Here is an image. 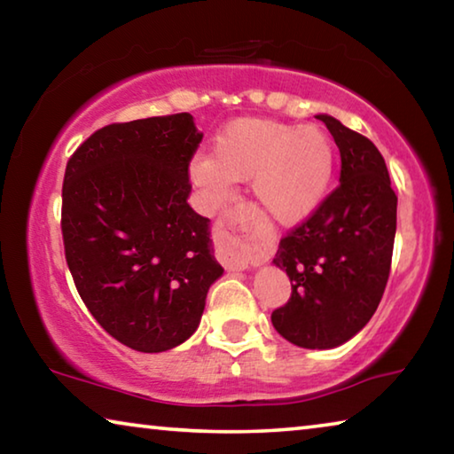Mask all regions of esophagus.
I'll list each match as a JSON object with an SVG mask.
<instances>
[{"label": "esophagus", "mask_w": 454, "mask_h": 454, "mask_svg": "<svg viewBox=\"0 0 454 454\" xmlns=\"http://www.w3.org/2000/svg\"><path fill=\"white\" fill-rule=\"evenodd\" d=\"M240 214L238 212H226L220 218L216 228V244H218V260L224 264L230 272H240L246 270L250 264V256L240 248V244L236 242V228Z\"/></svg>", "instance_id": "34e87169"}]
</instances>
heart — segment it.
Segmentation results:
<instances>
[{
  "label": "heart",
  "mask_w": 454,
  "mask_h": 454,
  "mask_svg": "<svg viewBox=\"0 0 454 454\" xmlns=\"http://www.w3.org/2000/svg\"><path fill=\"white\" fill-rule=\"evenodd\" d=\"M334 170V144L318 126L242 118L220 129L212 156H196L188 174L212 208L234 194V182L250 180L260 216L294 228L325 202Z\"/></svg>",
  "instance_id": "heart-1"
}]
</instances>
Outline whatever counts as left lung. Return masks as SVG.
<instances>
[{
	"label": "left lung",
	"mask_w": 454,
	"mask_h": 454,
	"mask_svg": "<svg viewBox=\"0 0 454 454\" xmlns=\"http://www.w3.org/2000/svg\"><path fill=\"white\" fill-rule=\"evenodd\" d=\"M317 118L340 150V186L280 240L272 264L288 274L292 294L272 325L296 347L328 350L356 336L379 309L398 200L376 145L328 114Z\"/></svg>",
	"instance_id": "left-lung-1"
}]
</instances>
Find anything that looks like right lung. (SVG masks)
<instances>
[{
	"instance_id": "1",
	"label": "right lung",
	"mask_w": 454,
	"mask_h": 454,
	"mask_svg": "<svg viewBox=\"0 0 454 454\" xmlns=\"http://www.w3.org/2000/svg\"><path fill=\"white\" fill-rule=\"evenodd\" d=\"M202 132L190 114L112 124L66 166L61 234L83 304L137 352L186 342L224 268L210 220L190 208L188 164Z\"/></svg>"
}]
</instances>
